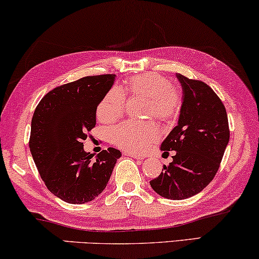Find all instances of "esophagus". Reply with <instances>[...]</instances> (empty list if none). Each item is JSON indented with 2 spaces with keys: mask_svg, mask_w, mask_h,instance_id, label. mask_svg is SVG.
Listing matches in <instances>:
<instances>
[{
  "mask_svg": "<svg viewBox=\"0 0 259 259\" xmlns=\"http://www.w3.org/2000/svg\"><path fill=\"white\" fill-rule=\"evenodd\" d=\"M123 154L128 155V157H132L134 159H144L143 155L139 154V153H133V152H125V153H123Z\"/></svg>",
  "mask_w": 259,
  "mask_h": 259,
  "instance_id": "34e87169",
  "label": "esophagus"
}]
</instances>
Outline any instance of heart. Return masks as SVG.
Returning <instances> with one entry per match:
<instances>
[{"label": "heart", "mask_w": 259, "mask_h": 259, "mask_svg": "<svg viewBox=\"0 0 259 259\" xmlns=\"http://www.w3.org/2000/svg\"><path fill=\"white\" fill-rule=\"evenodd\" d=\"M125 95L146 99L145 118L166 122L176 118L182 107V94L164 75L143 73L131 76L120 88H111L98 106V118L112 122L121 118L125 111ZM160 138V132L153 121L136 123L126 121L109 131V140L116 147L127 152L146 151Z\"/></svg>", "instance_id": "obj_1"}]
</instances>
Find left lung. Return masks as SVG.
I'll use <instances>...</instances> for the list:
<instances>
[{
    "mask_svg": "<svg viewBox=\"0 0 259 259\" xmlns=\"http://www.w3.org/2000/svg\"><path fill=\"white\" fill-rule=\"evenodd\" d=\"M183 86L178 125L162 141L161 150L176 151L173 161L151 180L155 192L182 200L199 193L214 178L230 139L225 106L203 81L177 74Z\"/></svg>",
    "mask_w": 259,
    "mask_h": 259,
    "instance_id": "left-lung-1",
    "label": "left lung"
}]
</instances>
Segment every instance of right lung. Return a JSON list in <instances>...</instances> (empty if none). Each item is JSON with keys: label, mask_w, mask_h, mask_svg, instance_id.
I'll list each match as a JSON object with an SVG mask.
<instances>
[{"label": "right lung", "mask_w": 259, "mask_h": 259, "mask_svg": "<svg viewBox=\"0 0 259 259\" xmlns=\"http://www.w3.org/2000/svg\"><path fill=\"white\" fill-rule=\"evenodd\" d=\"M115 74L84 76L48 92L35 108L29 148L41 179L51 192L70 204L93 200L105 190L120 151L93 155L83 140L94 128L98 105L111 90Z\"/></svg>", "instance_id": "add662e5"}]
</instances>
